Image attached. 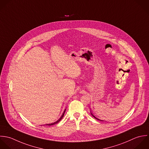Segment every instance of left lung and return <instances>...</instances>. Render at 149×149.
Here are the masks:
<instances>
[{
  "label": "left lung",
  "mask_w": 149,
  "mask_h": 149,
  "mask_svg": "<svg viewBox=\"0 0 149 149\" xmlns=\"http://www.w3.org/2000/svg\"><path fill=\"white\" fill-rule=\"evenodd\" d=\"M91 113V114H92V116H93V117H94V118H96V120H99V121H103V120H100V119H99V118H96V117H95V116H93V114H92V113Z\"/></svg>",
  "instance_id": "obj_1"
}]
</instances>
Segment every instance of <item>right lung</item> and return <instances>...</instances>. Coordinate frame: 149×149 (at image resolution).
Wrapping results in <instances>:
<instances>
[{
  "mask_svg": "<svg viewBox=\"0 0 149 149\" xmlns=\"http://www.w3.org/2000/svg\"><path fill=\"white\" fill-rule=\"evenodd\" d=\"M65 110H66V109H65V110L64 111V112H63V114L61 115V116L60 117V118L57 120V121H56V122H54V123H51V124H46V125H54V124H57V123H58V122H60L61 120V119L63 118V117H64V113H65Z\"/></svg>",
  "mask_w": 149,
  "mask_h": 149,
  "instance_id": "right-lung-1",
  "label": "right lung"
}]
</instances>
